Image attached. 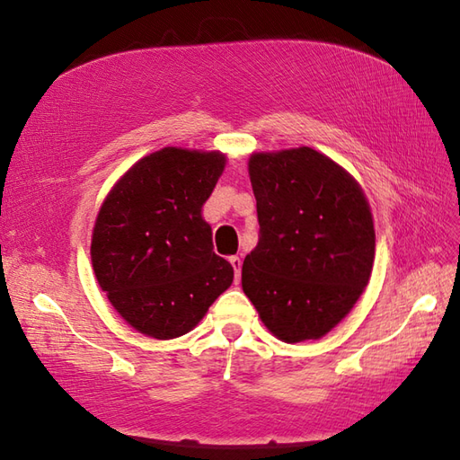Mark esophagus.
Masks as SVG:
<instances>
[{"label": "esophagus", "instance_id": "1", "mask_svg": "<svg viewBox=\"0 0 460 460\" xmlns=\"http://www.w3.org/2000/svg\"><path fill=\"white\" fill-rule=\"evenodd\" d=\"M229 262H231V266H233V270H234V281H237V284H239V279H241V266H243L241 258H239V256H231Z\"/></svg>", "mask_w": 460, "mask_h": 460}]
</instances>
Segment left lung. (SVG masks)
Returning <instances> with one entry per match:
<instances>
[{"label":"left lung","mask_w":460,"mask_h":460,"mask_svg":"<svg viewBox=\"0 0 460 460\" xmlns=\"http://www.w3.org/2000/svg\"><path fill=\"white\" fill-rule=\"evenodd\" d=\"M261 234L243 262V291L288 344L319 340L369 284L375 227L353 176L311 147L252 153Z\"/></svg>","instance_id":"left-lung-1"}]
</instances>
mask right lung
I'll return each mask as SVG.
<instances>
[{"instance_id":"1","label":"right lung","mask_w":460,"mask_h":460,"mask_svg":"<svg viewBox=\"0 0 460 460\" xmlns=\"http://www.w3.org/2000/svg\"><path fill=\"white\" fill-rule=\"evenodd\" d=\"M227 157L163 147L132 164L104 198L93 227L91 262L112 307L141 334L179 338L233 284L214 252L202 206Z\"/></svg>"}]
</instances>
